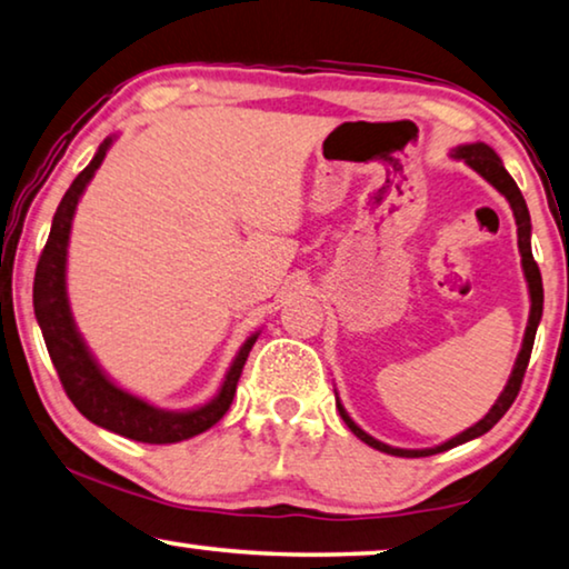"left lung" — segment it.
<instances>
[{
    "label": "left lung",
    "instance_id": "obj_1",
    "mask_svg": "<svg viewBox=\"0 0 569 569\" xmlns=\"http://www.w3.org/2000/svg\"><path fill=\"white\" fill-rule=\"evenodd\" d=\"M455 159H462L467 161L469 167H472L477 174L488 179V182L498 189L500 194L506 197L510 202V210H513V218H516V226H518V251H521V264H523V274H526V282H529V295H531V312H529V326H526V336H523V346L521 351H518V359H516V367L513 372H510V380L506 385V390L500 392V398L496 400V406L490 408V413L482 418V421H477L475 426H469L467 431H462L455 439L443 441L441 447H433V449H395V447H387V443L372 439V436L361 431V428L351 421L349 413H346L343 406L336 398V408H339V413L343 418V423L351 428L353 436H359L361 441L369 443L372 449H380L385 455H392V457H431V455H439V451H447V449H455L459 443L465 441H472L477 436L488 433L492 426H496L500 418L508 413V408L513 406L518 390H521V382H523V375H526V367H529V359H531V349H533V339H537V328H539V320H541V308H545V287H541V271L537 267V261H533V253H531V218H529V208H526V200L521 194V189L516 187L513 177L508 174L503 161H500V156L492 151L490 146L485 143H469V146H459L455 148Z\"/></svg>",
    "mask_w": 569,
    "mask_h": 569
}]
</instances>
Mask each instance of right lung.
Returning a JSON list of instances; mask_svg holds the SVG:
<instances>
[{
	"label": "right lung",
	"mask_w": 569,
	"mask_h": 569,
	"mask_svg": "<svg viewBox=\"0 0 569 569\" xmlns=\"http://www.w3.org/2000/svg\"><path fill=\"white\" fill-rule=\"evenodd\" d=\"M110 146L112 138H104L100 148H97L92 163L66 189L59 210L53 216L51 236H48L46 249L38 259L36 282H32V308H36V318L40 331H43L46 349L51 353V361L56 372H59L63 390L81 416L107 428V431L126 436V439L143 443H177L208 431L210 426H216L226 416L230 402H233L238 377L243 372V365L249 359V351L257 343L259 333L246 339L216 398L208 406L184 410V413L148 406L146 400L120 390L118 385L107 380L84 341H81L77 326H73L69 298H66V246H69L71 220L73 210L79 204V197L87 189L89 179L94 177V171L100 169Z\"/></svg>",
	"instance_id": "obj_1"
}]
</instances>
